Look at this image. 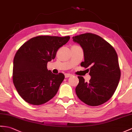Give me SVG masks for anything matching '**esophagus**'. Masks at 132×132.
Here are the masks:
<instances>
[{
    "instance_id": "esophagus-1",
    "label": "esophagus",
    "mask_w": 132,
    "mask_h": 132,
    "mask_svg": "<svg viewBox=\"0 0 132 132\" xmlns=\"http://www.w3.org/2000/svg\"><path fill=\"white\" fill-rule=\"evenodd\" d=\"M71 76H72V75H70V74H69V73H65V78H68V77H71Z\"/></svg>"
}]
</instances>
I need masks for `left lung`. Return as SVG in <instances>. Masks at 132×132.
Listing matches in <instances>:
<instances>
[{
  "instance_id": "left-lung-1",
  "label": "left lung",
  "mask_w": 132,
  "mask_h": 132,
  "mask_svg": "<svg viewBox=\"0 0 132 132\" xmlns=\"http://www.w3.org/2000/svg\"><path fill=\"white\" fill-rule=\"evenodd\" d=\"M83 50L85 61L81 65L89 70L91 79L85 82L78 76L76 88L78 97L86 104L95 106L104 104L116 90L120 78L118 57L114 48L98 35L86 33L72 37Z\"/></svg>"
}]
</instances>
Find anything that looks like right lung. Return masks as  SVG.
<instances>
[{
	"instance_id": "add662e5",
	"label": "right lung",
	"mask_w": 132,
	"mask_h": 132,
	"mask_svg": "<svg viewBox=\"0 0 132 132\" xmlns=\"http://www.w3.org/2000/svg\"><path fill=\"white\" fill-rule=\"evenodd\" d=\"M69 39V36H38L18 50L13 60V82L25 101L41 105L55 96L65 77L62 73L56 75L48 70L47 64Z\"/></svg>"
}]
</instances>
